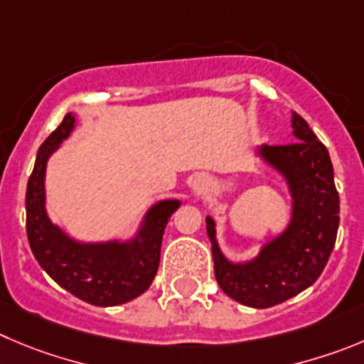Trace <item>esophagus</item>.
Returning <instances> with one entry per match:
<instances>
[{
  "label": "esophagus",
  "mask_w": 364,
  "mask_h": 364,
  "mask_svg": "<svg viewBox=\"0 0 364 364\" xmlns=\"http://www.w3.org/2000/svg\"><path fill=\"white\" fill-rule=\"evenodd\" d=\"M206 186H208V181H206L205 178H198V179H196V183H193V190H196L198 193L205 192Z\"/></svg>",
  "instance_id": "obj_1"
}]
</instances>
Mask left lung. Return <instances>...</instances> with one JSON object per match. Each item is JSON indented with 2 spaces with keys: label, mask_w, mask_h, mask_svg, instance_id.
<instances>
[{
  "label": "left lung",
  "mask_w": 364,
  "mask_h": 364,
  "mask_svg": "<svg viewBox=\"0 0 364 364\" xmlns=\"http://www.w3.org/2000/svg\"><path fill=\"white\" fill-rule=\"evenodd\" d=\"M293 129L298 141L262 149L264 158L289 179L294 198L289 230L257 260L233 266L217 247L215 224L206 219L217 284L247 307H273L307 289L327 266L338 237L339 193L331 156L298 113H293Z\"/></svg>",
  "instance_id": "left-lung-1"
}]
</instances>
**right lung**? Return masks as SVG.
I'll return each mask as SVG.
<instances>
[{
	"mask_svg": "<svg viewBox=\"0 0 364 364\" xmlns=\"http://www.w3.org/2000/svg\"><path fill=\"white\" fill-rule=\"evenodd\" d=\"M73 124L75 117L68 113L37 151L25 199L30 250L39 266L73 296L98 307L120 305L145 293L154 280L163 232L179 203L156 205L149 212L138 240L131 246H82L64 237L44 212V168L48 156L70 134Z\"/></svg>",
	"mask_w": 364,
	"mask_h": 364,
	"instance_id": "right-lung-1",
	"label": "right lung"
}]
</instances>
